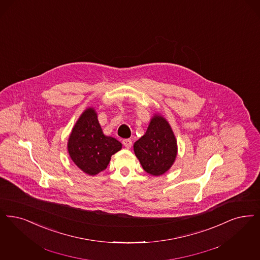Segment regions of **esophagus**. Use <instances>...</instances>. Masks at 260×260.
<instances>
[{
    "instance_id": "esophagus-1",
    "label": "esophagus",
    "mask_w": 260,
    "mask_h": 260,
    "mask_svg": "<svg viewBox=\"0 0 260 260\" xmlns=\"http://www.w3.org/2000/svg\"><path fill=\"white\" fill-rule=\"evenodd\" d=\"M123 145L125 146V148L129 149L132 145H133V142H132L131 139H124L123 140Z\"/></svg>"
}]
</instances>
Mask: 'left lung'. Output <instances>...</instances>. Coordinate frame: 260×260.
I'll return each mask as SVG.
<instances>
[{
  "label": "left lung",
  "instance_id": "8db88e82",
  "mask_svg": "<svg viewBox=\"0 0 260 260\" xmlns=\"http://www.w3.org/2000/svg\"><path fill=\"white\" fill-rule=\"evenodd\" d=\"M135 156L147 173L160 176L176 159L178 147L171 125L162 115L152 117L145 135L134 144Z\"/></svg>",
  "mask_w": 260,
  "mask_h": 260
}]
</instances>
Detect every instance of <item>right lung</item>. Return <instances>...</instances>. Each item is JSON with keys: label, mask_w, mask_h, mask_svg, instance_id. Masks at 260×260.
I'll use <instances>...</instances> for the list:
<instances>
[{"label": "right lung", "mask_w": 260, "mask_h": 260, "mask_svg": "<svg viewBox=\"0 0 260 260\" xmlns=\"http://www.w3.org/2000/svg\"><path fill=\"white\" fill-rule=\"evenodd\" d=\"M122 149V143L104 135L93 107H88L73 125L68 140V151L74 165L84 173L94 176L107 167L111 156Z\"/></svg>", "instance_id": "1"}]
</instances>
